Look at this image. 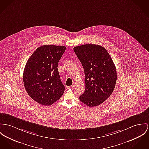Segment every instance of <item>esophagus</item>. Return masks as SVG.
<instances>
[{
	"mask_svg": "<svg viewBox=\"0 0 149 149\" xmlns=\"http://www.w3.org/2000/svg\"><path fill=\"white\" fill-rule=\"evenodd\" d=\"M74 87V86L72 85V86H69V87H67V88L68 89H71V88H72Z\"/></svg>",
	"mask_w": 149,
	"mask_h": 149,
	"instance_id": "34e87169",
	"label": "esophagus"
}]
</instances>
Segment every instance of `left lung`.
I'll list each match as a JSON object with an SVG mask.
<instances>
[{"instance_id":"8db88e82","label":"left lung","mask_w":149,"mask_h":149,"mask_svg":"<svg viewBox=\"0 0 149 149\" xmlns=\"http://www.w3.org/2000/svg\"><path fill=\"white\" fill-rule=\"evenodd\" d=\"M84 70L85 91L79 100L93 107L105 102L115 89L117 72L115 64L107 50L95 44L74 47Z\"/></svg>"}]
</instances>
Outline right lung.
I'll return each mask as SVG.
<instances>
[{"instance_id": "obj_1", "label": "right lung", "mask_w": 149, "mask_h": 149, "mask_svg": "<svg viewBox=\"0 0 149 149\" xmlns=\"http://www.w3.org/2000/svg\"><path fill=\"white\" fill-rule=\"evenodd\" d=\"M66 47L52 45L38 47L28 60L23 73L25 88L35 102L50 105L65 91L58 70V63Z\"/></svg>"}]
</instances>
